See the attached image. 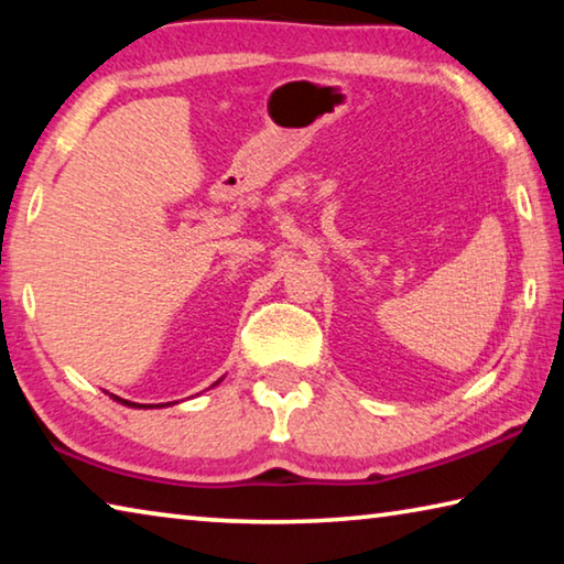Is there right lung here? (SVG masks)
Wrapping results in <instances>:
<instances>
[{
    "label": "right lung",
    "mask_w": 564,
    "mask_h": 564,
    "mask_svg": "<svg viewBox=\"0 0 564 564\" xmlns=\"http://www.w3.org/2000/svg\"><path fill=\"white\" fill-rule=\"evenodd\" d=\"M216 383H219V380H216ZM110 398H112V401L128 405V409H163V403H155V405L153 403H131V401H126V398H118V395H112V393H110ZM166 405H171V403H166Z\"/></svg>",
    "instance_id": "obj_1"
}]
</instances>
